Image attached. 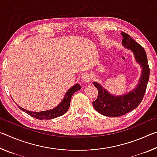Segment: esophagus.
Listing matches in <instances>:
<instances>
[{
    "instance_id": "34e87169",
    "label": "esophagus",
    "mask_w": 157,
    "mask_h": 157,
    "mask_svg": "<svg viewBox=\"0 0 157 157\" xmlns=\"http://www.w3.org/2000/svg\"><path fill=\"white\" fill-rule=\"evenodd\" d=\"M82 79H83V80L86 82H89L91 79V77H90L89 74H84V75L82 76Z\"/></svg>"
}]
</instances>
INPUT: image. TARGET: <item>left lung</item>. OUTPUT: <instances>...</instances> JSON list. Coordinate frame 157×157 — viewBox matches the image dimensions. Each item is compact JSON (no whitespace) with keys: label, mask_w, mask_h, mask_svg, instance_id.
<instances>
[{"label":"left lung","mask_w":157,"mask_h":157,"mask_svg":"<svg viewBox=\"0 0 157 157\" xmlns=\"http://www.w3.org/2000/svg\"><path fill=\"white\" fill-rule=\"evenodd\" d=\"M121 34L123 37L122 44L134 52L135 59L141 66L143 71L139 83L136 88L131 92L120 96L111 95L101 85L97 82H93L98 91V98L93 102V106L98 113L109 117L124 116L136 109L144 97L150 77V68L144 48L129 34L125 33H122Z\"/></svg>","instance_id":"8db88e82"}]
</instances>
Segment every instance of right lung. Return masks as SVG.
Masks as SVG:
<instances>
[{
  "instance_id": "obj_1",
  "label": "right lung",
  "mask_w": 157,
  "mask_h": 157,
  "mask_svg": "<svg viewBox=\"0 0 157 157\" xmlns=\"http://www.w3.org/2000/svg\"><path fill=\"white\" fill-rule=\"evenodd\" d=\"M80 89L81 86H79V84H77L75 85H74L73 87H71V88L66 92L64 98H63L62 102L59 103V105L51 110L39 111V112H33V111H30L24 109L19 107V106H18V107L23 111H24L26 113H28V115L31 116L32 117H34V118H35L36 119H39V120H44V119H46V120H50V119L57 118V117L63 115V114L68 111L69 107H70L71 97H72L74 93L78 91V90Z\"/></svg>"
}]
</instances>
